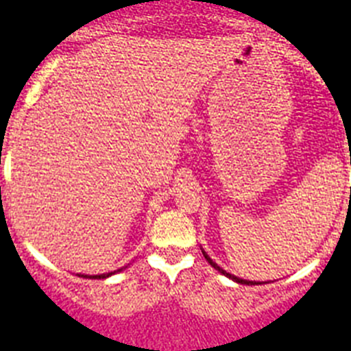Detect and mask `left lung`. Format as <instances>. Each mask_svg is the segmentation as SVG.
Instances as JSON below:
<instances>
[{"label": "left lung", "mask_w": 351, "mask_h": 351, "mask_svg": "<svg viewBox=\"0 0 351 351\" xmlns=\"http://www.w3.org/2000/svg\"><path fill=\"white\" fill-rule=\"evenodd\" d=\"M204 256H205V259H207V261H209V263H210V265H213V267H215V269H216V270H218V272H221V274H223V276H227V278H230V279H232V281H236V283H241V285H256V283H252V281H247V279L236 278V276L229 274V272H225V270H223V269H220V267H218V265H216V263H215V261H213V259H210V258H209V256L205 254V252H204Z\"/></svg>", "instance_id": "left-lung-1"}]
</instances>
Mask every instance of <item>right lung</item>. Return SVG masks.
I'll use <instances>...</instances> for the list:
<instances>
[{"instance_id":"obj_1","label":"right lung","mask_w":351,"mask_h":351,"mask_svg":"<svg viewBox=\"0 0 351 351\" xmlns=\"http://www.w3.org/2000/svg\"><path fill=\"white\" fill-rule=\"evenodd\" d=\"M117 272H121V269L117 270ZM115 274V272H108V274H101V276H82V278H95V279H101V278H108V276Z\"/></svg>"}]
</instances>
